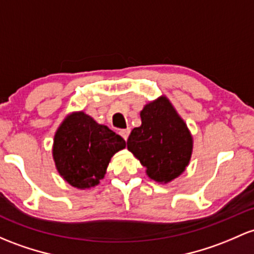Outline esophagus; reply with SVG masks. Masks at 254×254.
I'll return each mask as SVG.
<instances>
[{
  "label": "esophagus",
  "mask_w": 254,
  "mask_h": 254,
  "mask_svg": "<svg viewBox=\"0 0 254 254\" xmlns=\"http://www.w3.org/2000/svg\"><path fill=\"white\" fill-rule=\"evenodd\" d=\"M119 133H121V136L123 138H124L125 141L127 140V137H129V133H130V129L127 127V129H122L121 131H119Z\"/></svg>",
  "instance_id": "1"
}]
</instances>
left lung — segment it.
Returning <instances> with one entry per match:
<instances>
[{"instance_id": "1", "label": "left lung", "mask_w": 254, "mask_h": 254, "mask_svg": "<svg viewBox=\"0 0 254 254\" xmlns=\"http://www.w3.org/2000/svg\"><path fill=\"white\" fill-rule=\"evenodd\" d=\"M141 121V127L132 129L127 138V149L147 169L149 178L168 183L190 160V132L165 96L144 106Z\"/></svg>"}]
</instances>
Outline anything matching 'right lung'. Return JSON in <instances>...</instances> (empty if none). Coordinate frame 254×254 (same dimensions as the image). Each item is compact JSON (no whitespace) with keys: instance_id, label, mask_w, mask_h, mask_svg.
Returning a JSON list of instances; mask_svg holds the SVG:
<instances>
[{"instance_id":"1","label":"right lung","mask_w":254,"mask_h":254,"mask_svg":"<svg viewBox=\"0 0 254 254\" xmlns=\"http://www.w3.org/2000/svg\"><path fill=\"white\" fill-rule=\"evenodd\" d=\"M124 138L85 113H73L64 121L54 137L55 165L76 188L99 185L114 153L125 148Z\"/></svg>"}]
</instances>
